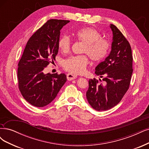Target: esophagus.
I'll list each match as a JSON object with an SVG mask.
<instances>
[{
	"instance_id": "1",
	"label": "esophagus",
	"mask_w": 149,
	"mask_h": 149,
	"mask_svg": "<svg viewBox=\"0 0 149 149\" xmlns=\"http://www.w3.org/2000/svg\"><path fill=\"white\" fill-rule=\"evenodd\" d=\"M66 78H67V79L68 81H72L77 78V76L71 73H68L67 74V75H66Z\"/></svg>"
}]
</instances>
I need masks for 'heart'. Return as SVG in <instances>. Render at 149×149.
<instances>
[{"label":"heart","mask_w":149,"mask_h":149,"mask_svg":"<svg viewBox=\"0 0 149 149\" xmlns=\"http://www.w3.org/2000/svg\"><path fill=\"white\" fill-rule=\"evenodd\" d=\"M74 38L84 44L82 52L88 55L94 62H99L106 58L110 49V43L106 39L102 38L101 34L93 28H84L73 34ZM58 46L64 54L68 53L71 47V40L68 35H63L59 38ZM89 63L85 55L72 56L65 59L63 67L71 74L84 73Z\"/></svg>","instance_id":"heart-1"}]
</instances>
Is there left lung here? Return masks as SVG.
Returning <instances> with one entry per match:
<instances>
[{"label":"left lung","instance_id":"1","mask_svg":"<svg viewBox=\"0 0 149 149\" xmlns=\"http://www.w3.org/2000/svg\"><path fill=\"white\" fill-rule=\"evenodd\" d=\"M110 28L113 35L111 50L95 71L103 81L90 79L86 92L89 104L97 111L109 110L119 103L130 88L133 71L130 44L114 24Z\"/></svg>","mask_w":149,"mask_h":149}]
</instances>
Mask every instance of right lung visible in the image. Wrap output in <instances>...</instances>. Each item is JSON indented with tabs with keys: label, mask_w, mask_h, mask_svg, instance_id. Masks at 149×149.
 Listing matches in <instances>:
<instances>
[{
	"label": "right lung",
	"mask_w": 149,
	"mask_h": 149,
	"mask_svg": "<svg viewBox=\"0 0 149 149\" xmlns=\"http://www.w3.org/2000/svg\"><path fill=\"white\" fill-rule=\"evenodd\" d=\"M69 20L49 19L29 39L18 62V88L24 99L34 107H43L57 96L66 81L64 73L45 74L58 54L60 30Z\"/></svg>",
	"instance_id": "obj_1"
}]
</instances>
